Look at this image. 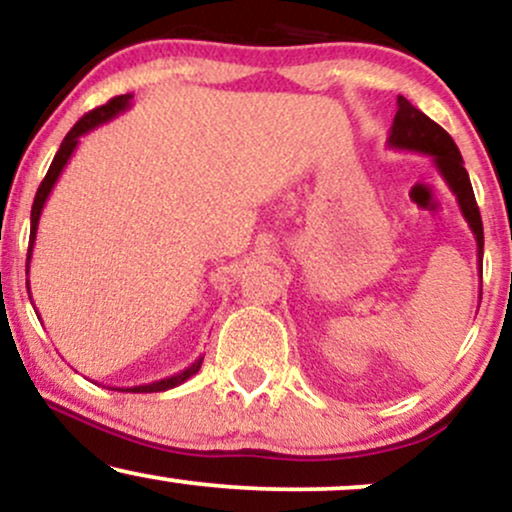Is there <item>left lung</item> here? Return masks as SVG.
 Here are the masks:
<instances>
[{
  "mask_svg": "<svg viewBox=\"0 0 512 512\" xmlns=\"http://www.w3.org/2000/svg\"><path fill=\"white\" fill-rule=\"evenodd\" d=\"M389 147L393 150H408V152H422V155L432 157V162L439 171L446 186L458 200L460 212L470 226L474 240H477V262H479V276H482V255H484V226L482 217H479L477 200H474V190L470 183V176L465 171V162L460 157L458 145L448 135L439 123H434L427 114L415 109L398 95V112L393 119V126L389 131ZM482 295V293H479Z\"/></svg>",
  "mask_w": 512,
  "mask_h": 512,
  "instance_id": "8db88e82",
  "label": "left lung"
}]
</instances>
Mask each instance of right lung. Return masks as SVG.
<instances>
[{"instance_id":"1","label":"right lung","mask_w":512,"mask_h":512,"mask_svg":"<svg viewBox=\"0 0 512 512\" xmlns=\"http://www.w3.org/2000/svg\"><path fill=\"white\" fill-rule=\"evenodd\" d=\"M131 100H133V95H131V92H128V95H119V97H114V100H109L107 104H102V107L92 109V112L85 114L83 119H80L76 126H73L69 133H66V138L61 140L59 152H57V155H54L52 164H49V171H47L45 181L40 183L38 193H35V200H33V209H30V243H28L26 274H28V269H30V257H33V245H35V236H38V224H40L42 207H45V202H47L49 193H52L54 183L59 181V176H61V171H64V166L69 164L73 150H76V147H78L80 135L90 133L92 128L102 126V123L112 121L114 116H119V114L126 112V109L131 107ZM28 293H30V286H28ZM202 360H205V357L200 355L193 362V365L186 367V369H181V372L171 374V377H164V379H159V381H150V384H140V386H121V389H112V391H126V393L169 391V389H174V386H181L183 381H188L190 377H193V374H197V369H200Z\"/></svg>"}]
</instances>
